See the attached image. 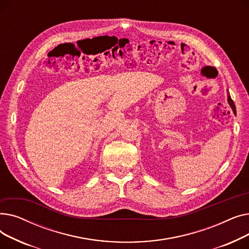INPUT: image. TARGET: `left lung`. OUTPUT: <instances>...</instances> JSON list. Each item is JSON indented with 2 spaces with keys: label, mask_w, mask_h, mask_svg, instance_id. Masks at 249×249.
Masks as SVG:
<instances>
[{
  "label": "left lung",
  "mask_w": 249,
  "mask_h": 249,
  "mask_svg": "<svg viewBox=\"0 0 249 249\" xmlns=\"http://www.w3.org/2000/svg\"><path fill=\"white\" fill-rule=\"evenodd\" d=\"M227 93H228V90H227ZM228 99H227V101H228V104L230 105V107H231V109H232V111H233V113H234V111H235V105H234V103H233V101L231 100V97L229 96V94H228Z\"/></svg>",
  "instance_id": "obj_1"
}]
</instances>
